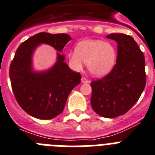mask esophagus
<instances>
[{
    "instance_id": "esophagus-1",
    "label": "esophagus",
    "mask_w": 155,
    "mask_h": 155,
    "mask_svg": "<svg viewBox=\"0 0 155 155\" xmlns=\"http://www.w3.org/2000/svg\"><path fill=\"white\" fill-rule=\"evenodd\" d=\"M81 82L83 83V84H89V80L87 79V78L85 77H82L81 78Z\"/></svg>"
}]
</instances>
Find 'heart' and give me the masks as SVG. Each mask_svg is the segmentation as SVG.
<instances>
[{
  "label": "heart",
  "instance_id": "heart-1",
  "mask_svg": "<svg viewBox=\"0 0 155 155\" xmlns=\"http://www.w3.org/2000/svg\"><path fill=\"white\" fill-rule=\"evenodd\" d=\"M70 61L77 70L87 64L89 72L94 76L102 77L110 73L116 62L114 46L101 40H86L80 42L76 51L69 55Z\"/></svg>",
  "mask_w": 155,
  "mask_h": 155
}]
</instances>
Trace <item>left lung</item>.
<instances>
[{"label": "left lung", "mask_w": 155, "mask_h": 155, "mask_svg": "<svg viewBox=\"0 0 155 155\" xmlns=\"http://www.w3.org/2000/svg\"><path fill=\"white\" fill-rule=\"evenodd\" d=\"M107 38L118 44L116 64L110 73L91 82V104L100 116L124 114L139 100L146 85L145 58L130 36L112 33Z\"/></svg>", "instance_id": "8db88e82"}]
</instances>
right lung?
Segmentation results:
<instances>
[{"label":"right lung","instance_id":"1","mask_svg":"<svg viewBox=\"0 0 155 155\" xmlns=\"http://www.w3.org/2000/svg\"><path fill=\"white\" fill-rule=\"evenodd\" d=\"M71 40L68 34L40 32L21 44L9 68L12 91L25 112L40 119H51L61 114L71 90L80 84L81 75L74 72L60 54ZM51 45L57 51L56 64L46 71H34L32 55L40 44Z\"/></svg>","mask_w":155,"mask_h":155}]
</instances>
